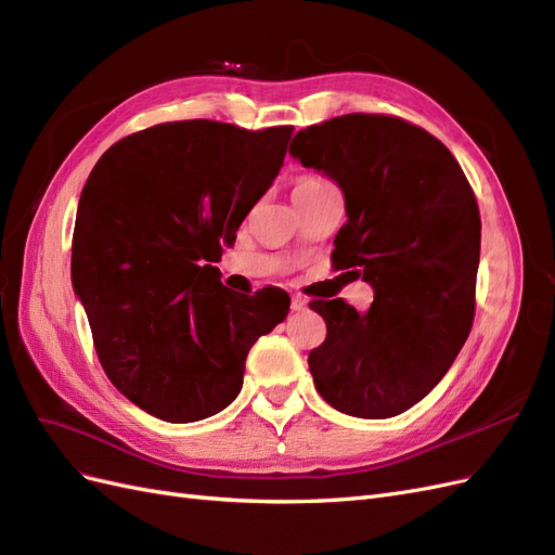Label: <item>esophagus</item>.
Segmentation results:
<instances>
[{
	"label": "esophagus",
	"mask_w": 555,
	"mask_h": 555,
	"mask_svg": "<svg viewBox=\"0 0 555 555\" xmlns=\"http://www.w3.org/2000/svg\"><path fill=\"white\" fill-rule=\"evenodd\" d=\"M306 308H308V300L304 296H294L292 298V310L298 312V310H306Z\"/></svg>",
	"instance_id": "obj_1"
}]
</instances>
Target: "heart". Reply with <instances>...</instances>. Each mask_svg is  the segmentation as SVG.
Wrapping results in <instances>:
<instances>
[{
    "label": "heart",
    "mask_w": 555,
    "mask_h": 555,
    "mask_svg": "<svg viewBox=\"0 0 555 555\" xmlns=\"http://www.w3.org/2000/svg\"><path fill=\"white\" fill-rule=\"evenodd\" d=\"M322 178H314V176H308V178H300L298 182H319Z\"/></svg>",
    "instance_id": "b5f03b06"
}]
</instances>
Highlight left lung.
<instances>
[{
  "mask_svg": "<svg viewBox=\"0 0 555 555\" xmlns=\"http://www.w3.org/2000/svg\"><path fill=\"white\" fill-rule=\"evenodd\" d=\"M289 153L338 182L347 222L333 266L375 289L363 314L343 298L310 304L326 322L308 357L317 391L349 416H396L447 375L473 328L475 192L442 141L396 115L331 117L300 129Z\"/></svg>",
  "mask_w": 555,
  "mask_h": 555,
  "instance_id": "8db88e82",
  "label": "left lung"
}]
</instances>
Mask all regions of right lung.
Returning <instances> with one entry per match:
<instances>
[{"label":"right lung","mask_w":555,"mask_h":555,"mask_svg":"<svg viewBox=\"0 0 555 555\" xmlns=\"http://www.w3.org/2000/svg\"><path fill=\"white\" fill-rule=\"evenodd\" d=\"M294 127L180 120L129 133L80 192L72 282L115 389L190 424L241 393L245 359L289 294H231L215 261L271 188Z\"/></svg>","instance_id":"add662e5"}]
</instances>
